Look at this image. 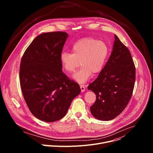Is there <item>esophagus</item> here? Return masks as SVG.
Masks as SVG:
<instances>
[{
  "label": "esophagus",
  "mask_w": 153,
  "mask_h": 153,
  "mask_svg": "<svg viewBox=\"0 0 153 153\" xmlns=\"http://www.w3.org/2000/svg\"><path fill=\"white\" fill-rule=\"evenodd\" d=\"M80 90H81V92H84L85 90V86L83 85H80Z\"/></svg>",
  "instance_id": "esophagus-1"
}]
</instances>
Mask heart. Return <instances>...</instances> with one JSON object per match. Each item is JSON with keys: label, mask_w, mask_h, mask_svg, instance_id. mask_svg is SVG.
I'll return each instance as SVG.
<instances>
[{"label": "heart", "mask_w": 153, "mask_h": 153, "mask_svg": "<svg viewBox=\"0 0 153 153\" xmlns=\"http://www.w3.org/2000/svg\"><path fill=\"white\" fill-rule=\"evenodd\" d=\"M109 54L106 43L93 37H85L77 41L73 46L72 54L63 52L60 61L63 70L71 73L79 66L81 68L73 76L79 83H84L91 77L92 73H99L104 67Z\"/></svg>", "instance_id": "1"}]
</instances>
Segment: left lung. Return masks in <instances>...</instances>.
<instances>
[{
	"mask_svg": "<svg viewBox=\"0 0 153 153\" xmlns=\"http://www.w3.org/2000/svg\"><path fill=\"white\" fill-rule=\"evenodd\" d=\"M112 53L97 78L88 86L96 94L90 107L92 115L100 120H110L119 115L132 96L136 68L129 50L114 35Z\"/></svg>",
	"mask_w": 153,
	"mask_h": 153,
	"instance_id": "8db88e82",
	"label": "left lung"
}]
</instances>
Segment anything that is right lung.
Segmentation results:
<instances>
[{"label":"right lung","mask_w":153,"mask_h":153,"mask_svg":"<svg viewBox=\"0 0 153 153\" xmlns=\"http://www.w3.org/2000/svg\"><path fill=\"white\" fill-rule=\"evenodd\" d=\"M68 37L61 31L41 34L21 59L22 91L31 113L42 121L53 122L63 118L80 93L79 84L62 70L60 56Z\"/></svg>","instance_id":"add662e5"}]
</instances>
